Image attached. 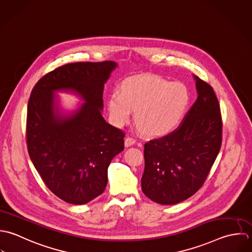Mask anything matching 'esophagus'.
<instances>
[{
    "instance_id": "obj_1",
    "label": "esophagus",
    "mask_w": 252,
    "mask_h": 252,
    "mask_svg": "<svg viewBox=\"0 0 252 252\" xmlns=\"http://www.w3.org/2000/svg\"><path fill=\"white\" fill-rule=\"evenodd\" d=\"M135 142H136V140H135L133 137L127 136V137H126V139H125V145H126V147L132 146L133 144H135Z\"/></svg>"
}]
</instances>
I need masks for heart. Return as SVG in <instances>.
Instances as JSON below:
<instances>
[{
  "mask_svg": "<svg viewBox=\"0 0 252 252\" xmlns=\"http://www.w3.org/2000/svg\"><path fill=\"white\" fill-rule=\"evenodd\" d=\"M190 103V93L181 83H170L157 75L133 76L114 91L108 99L110 115L118 126L135 121L148 135L161 136L181 123Z\"/></svg>",
  "mask_w": 252,
  "mask_h": 252,
  "instance_id": "obj_1",
  "label": "heart"
}]
</instances>
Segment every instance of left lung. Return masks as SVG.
I'll return each mask as SVG.
<instances>
[{
  "mask_svg": "<svg viewBox=\"0 0 252 252\" xmlns=\"http://www.w3.org/2000/svg\"><path fill=\"white\" fill-rule=\"evenodd\" d=\"M198 98L170 133L144 145L142 191L160 204L193 196L204 183L222 143L220 105L211 86L194 75Z\"/></svg>",
  "mask_w": 252,
  "mask_h": 252,
  "instance_id": "1",
  "label": "left lung"
}]
</instances>
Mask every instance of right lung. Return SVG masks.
Masks as SVG:
<instances>
[{
  "instance_id": "right-lung-1",
  "label": "right lung",
  "mask_w": 252,
  "mask_h": 252,
  "mask_svg": "<svg viewBox=\"0 0 252 252\" xmlns=\"http://www.w3.org/2000/svg\"><path fill=\"white\" fill-rule=\"evenodd\" d=\"M114 61L76 62L41 78L27 108L26 141L30 158L43 181L59 199L84 204L101 195L108 166L124 150L125 132L104 120L103 89ZM57 91H72L85 102L73 113H62Z\"/></svg>"
}]
</instances>
